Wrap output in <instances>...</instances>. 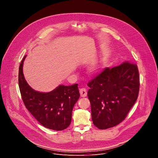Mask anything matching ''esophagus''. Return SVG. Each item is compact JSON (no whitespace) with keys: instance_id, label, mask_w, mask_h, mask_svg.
<instances>
[{"instance_id":"1","label":"esophagus","mask_w":158,"mask_h":158,"mask_svg":"<svg viewBox=\"0 0 158 158\" xmlns=\"http://www.w3.org/2000/svg\"><path fill=\"white\" fill-rule=\"evenodd\" d=\"M80 92V95L81 97H86L87 96V90L85 88H81L79 90Z\"/></svg>"}]
</instances>
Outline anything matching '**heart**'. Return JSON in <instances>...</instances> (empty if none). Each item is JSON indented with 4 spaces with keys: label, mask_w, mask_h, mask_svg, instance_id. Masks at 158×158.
<instances>
[{
    "label": "heart",
    "mask_w": 158,
    "mask_h": 158,
    "mask_svg": "<svg viewBox=\"0 0 158 158\" xmlns=\"http://www.w3.org/2000/svg\"><path fill=\"white\" fill-rule=\"evenodd\" d=\"M98 65L97 64H93V65H91V67H90L89 71L92 74H94L98 71Z\"/></svg>",
    "instance_id": "b5f03b06"
}]
</instances>
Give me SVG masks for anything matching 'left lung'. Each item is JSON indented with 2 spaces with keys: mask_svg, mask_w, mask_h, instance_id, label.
I'll list each match as a JSON object with an SVG mask.
<instances>
[{
  "mask_svg": "<svg viewBox=\"0 0 158 158\" xmlns=\"http://www.w3.org/2000/svg\"><path fill=\"white\" fill-rule=\"evenodd\" d=\"M139 85L138 66L129 61L106 67L90 81L87 96L94 125L106 129L124 121L138 99Z\"/></svg>",
  "mask_w": 158,
  "mask_h": 158,
  "instance_id": "1",
  "label": "left lung"
}]
</instances>
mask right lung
<instances>
[{
    "mask_svg": "<svg viewBox=\"0 0 158 158\" xmlns=\"http://www.w3.org/2000/svg\"><path fill=\"white\" fill-rule=\"evenodd\" d=\"M26 57L22 59L19 71V86L26 107L45 127L54 131L66 129L71 123L73 109L80 96L78 84L60 85L47 93L34 91L24 76Z\"/></svg>",
    "mask_w": 158,
    "mask_h": 158,
    "instance_id": "add662e5",
    "label": "right lung"
}]
</instances>
